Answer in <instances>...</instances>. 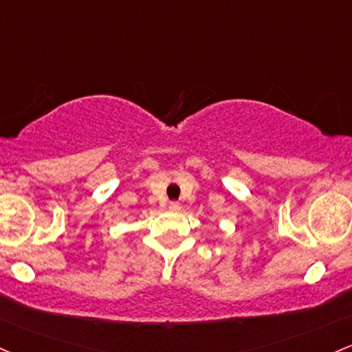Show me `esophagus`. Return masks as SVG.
<instances>
[{"label":"esophagus","instance_id":"obj_1","mask_svg":"<svg viewBox=\"0 0 352 352\" xmlns=\"http://www.w3.org/2000/svg\"><path fill=\"white\" fill-rule=\"evenodd\" d=\"M170 208H172V210H179L180 204L179 202H170Z\"/></svg>","mask_w":352,"mask_h":352}]
</instances>
